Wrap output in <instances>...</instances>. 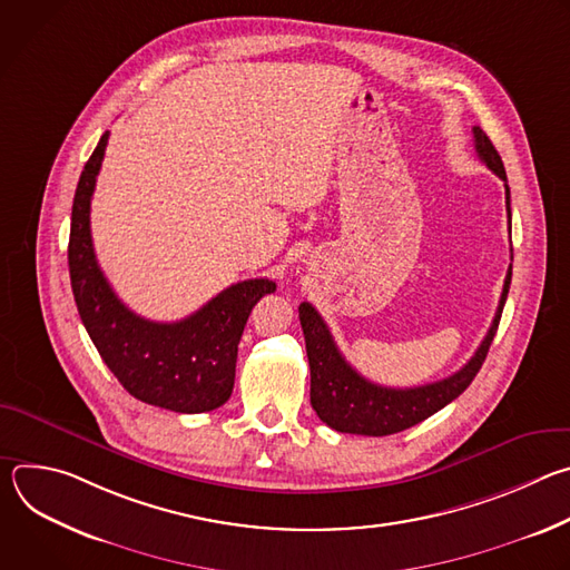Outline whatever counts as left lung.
Masks as SVG:
<instances>
[{"mask_svg": "<svg viewBox=\"0 0 570 570\" xmlns=\"http://www.w3.org/2000/svg\"><path fill=\"white\" fill-rule=\"evenodd\" d=\"M473 141H475V153L484 161L487 169L494 171L505 183L508 220L512 227L510 187H508L503 159L494 148L492 139L484 135L480 126H473ZM510 282H512V266L508 268V275H505L501 302H499L492 327L487 332L475 354L471 356V361L455 374L420 387H385L361 376L336 347L330 334V327L324 324L320 313L308 302H302L299 324L304 332L306 356L311 367V405L317 413V417L338 433L383 438V435L411 429L429 420L438 411H442L446 403H451L455 396H460L469 387V383L482 367L487 352H490V345L499 330L501 313L510 293Z\"/></svg>", "mask_w": 570, "mask_h": 570, "instance_id": "left-lung-1", "label": "left lung"}]
</instances>
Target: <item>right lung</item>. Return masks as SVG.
Listing matches in <instances>:
<instances>
[{
  "label": "right lung",
  "mask_w": 570,
  "mask_h": 570,
  "mask_svg": "<svg viewBox=\"0 0 570 570\" xmlns=\"http://www.w3.org/2000/svg\"><path fill=\"white\" fill-rule=\"evenodd\" d=\"M108 135L80 174L71 205L67 259L78 315L104 363L135 399L174 413L214 411L232 394L238 341L253 306L277 286L271 279L232 284L178 322L132 313L99 268L90 232V203Z\"/></svg>",
  "instance_id": "add662e5"
}]
</instances>
